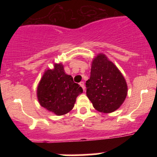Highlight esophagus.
Returning <instances> with one entry per match:
<instances>
[{
	"mask_svg": "<svg viewBox=\"0 0 157 157\" xmlns=\"http://www.w3.org/2000/svg\"><path fill=\"white\" fill-rule=\"evenodd\" d=\"M80 86H81L82 88H83V91H85V86H84V82L83 81H81L80 83Z\"/></svg>",
	"mask_w": 157,
	"mask_h": 157,
	"instance_id": "obj_1",
	"label": "esophagus"
}]
</instances>
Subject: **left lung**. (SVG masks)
<instances>
[{"label":"left lung","mask_w":157,"mask_h":157,"mask_svg":"<svg viewBox=\"0 0 157 157\" xmlns=\"http://www.w3.org/2000/svg\"><path fill=\"white\" fill-rule=\"evenodd\" d=\"M86 86V96L94 109L102 113H111L119 109L128 94L124 76L103 53L93 58Z\"/></svg>","instance_id":"obj_1"}]
</instances>
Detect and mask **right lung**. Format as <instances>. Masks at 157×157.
<instances>
[{
    "label": "right lung",
    "instance_id": "add662e5",
    "mask_svg": "<svg viewBox=\"0 0 157 157\" xmlns=\"http://www.w3.org/2000/svg\"><path fill=\"white\" fill-rule=\"evenodd\" d=\"M53 64L54 68L45 70L38 84L37 99L41 106L48 112L64 115L74 108L83 89L66 74L62 63Z\"/></svg>",
    "mask_w": 157,
    "mask_h": 157
}]
</instances>
